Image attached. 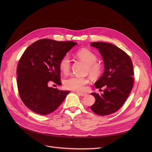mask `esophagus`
<instances>
[{
	"mask_svg": "<svg viewBox=\"0 0 152 152\" xmlns=\"http://www.w3.org/2000/svg\"><path fill=\"white\" fill-rule=\"evenodd\" d=\"M76 93L77 95H80V96H81V97H83V96H84V95H86V94H85V93H82V92H76Z\"/></svg>",
	"mask_w": 152,
	"mask_h": 152,
	"instance_id": "obj_1",
	"label": "esophagus"
}]
</instances>
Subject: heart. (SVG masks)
I'll return each mask as SVG.
<instances>
[{
	"label": "heart",
	"mask_w": 152,
	"mask_h": 152,
	"mask_svg": "<svg viewBox=\"0 0 152 152\" xmlns=\"http://www.w3.org/2000/svg\"><path fill=\"white\" fill-rule=\"evenodd\" d=\"M77 57L87 64V71L89 75L94 78L100 76L102 72L101 66L98 64L97 57L90 50L83 49L76 53ZM59 68L64 74H68L71 68V60L69 56L66 55L61 58L59 63ZM88 79L76 76H71L66 78L63 81V85L67 89L81 91L85 88V86L88 83Z\"/></svg>",
	"instance_id": "obj_1"
}]
</instances>
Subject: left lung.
I'll list each match as a JSON object with an SVG mask.
<instances>
[{"label": "left lung", "instance_id": "left-lung-1", "mask_svg": "<svg viewBox=\"0 0 152 152\" xmlns=\"http://www.w3.org/2000/svg\"><path fill=\"white\" fill-rule=\"evenodd\" d=\"M104 63V72L95 82L97 89L105 87L103 93H91L95 102L91 107L94 113L105 116L120 108L131 93L134 83V68L129 56L116 45L103 42H92Z\"/></svg>", "mask_w": 152, "mask_h": 152}]
</instances>
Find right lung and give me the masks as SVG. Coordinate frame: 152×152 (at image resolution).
Instances as JSON below:
<instances>
[{"mask_svg":"<svg viewBox=\"0 0 152 152\" xmlns=\"http://www.w3.org/2000/svg\"><path fill=\"white\" fill-rule=\"evenodd\" d=\"M76 42L40 39L24 52L17 67V86L20 98L34 112L45 115L57 109L69 91L49 86L61 85L59 63Z\"/></svg>","mask_w":152,"mask_h":152,"instance_id":"right-lung-1","label":"right lung"}]
</instances>
